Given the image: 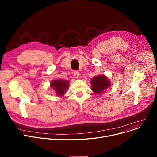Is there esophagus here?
I'll return each mask as SVG.
<instances>
[{"label": "esophagus", "instance_id": "obj_1", "mask_svg": "<svg viewBox=\"0 0 157 157\" xmlns=\"http://www.w3.org/2000/svg\"><path fill=\"white\" fill-rule=\"evenodd\" d=\"M74 77H75L76 78H79V72L78 71H74Z\"/></svg>", "mask_w": 157, "mask_h": 157}]
</instances>
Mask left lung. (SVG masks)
Returning a JSON list of instances; mask_svg holds the SVG:
<instances>
[{
  "instance_id": "left-lung-1",
  "label": "left lung",
  "mask_w": 157,
  "mask_h": 157,
  "mask_svg": "<svg viewBox=\"0 0 157 157\" xmlns=\"http://www.w3.org/2000/svg\"><path fill=\"white\" fill-rule=\"evenodd\" d=\"M90 83L92 85V91L96 94H102L111 85L109 80L105 75L94 77L90 81Z\"/></svg>"
}]
</instances>
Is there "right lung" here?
<instances>
[{
	"label": "right lung",
	"mask_w": 157,
	"mask_h": 157,
	"mask_svg": "<svg viewBox=\"0 0 157 157\" xmlns=\"http://www.w3.org/2000/svg\"><path fill=\"white\" fill-rule=\"evenodd\" d=\"M69 86V81L63 79L53 80L51 82V88L54 90L56 93V95L58 97H62L65 94L66 90H67Z\"/></svg>",
	"instance_id": "right-lung-1"
}]
</instances>
